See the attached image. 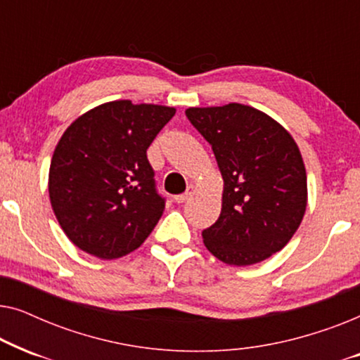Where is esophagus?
I'll return each instance as SVG.
<instances>
[{
	"mask_svg": "<svg viewBox=\"0 0 360 360\" xmlns=\"http://www.w3.org/2000/svg\"><path fill=\"white\" fill-rule=\"evenodd\" d=\"M195 193V186L193 185H190L188 186V188H186V191H185V193H181V195H176L175 196V203H185V201L186 200H190L191 198V195H193Z\"/></svg>",
	"mask_w": 360,
	"mask_h": 360,
	"instance_id": "1",
	"label": "esophagus"
}]
</instances>
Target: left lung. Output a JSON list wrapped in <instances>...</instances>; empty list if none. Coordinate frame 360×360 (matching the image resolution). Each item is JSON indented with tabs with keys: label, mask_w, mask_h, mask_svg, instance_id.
<instances>
[{
	"label": "left lung",
	"mask_w": 360,
	"mask_h": 360,
	"mask_svg": "<svg viewBox=\"0 0 360 360\" xmlns=\"http://www.w3.org/2000/svg\"><path fill=\"white\" fill-rule=\"evenodd\" d=\"M223 175L218 221L203 243L224 264L252 265L282 250L297 233L308 201L307 170L282 124L252 106L188 108Z\"/></svg>",
	"instance_id": "8db88e82"
}]
</instances>
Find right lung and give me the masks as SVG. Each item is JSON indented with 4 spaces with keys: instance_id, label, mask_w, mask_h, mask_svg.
<instances>
[{
    "instance_id": "add662e5",
    "label": "right lung",
    "mask_w": 360,
    "mask_h": 360,
    "mask_svg": "<svg viewBox=\"0 0 360 360\" xmlns=\"http://www.w3.org/2000/svg\"><path fill=\"white\" fill-rule=\"evenodd\" d=\"M175 108L110 101L77 117L53 150L49 196L78 249L111 260L147 239L165 210L147 149Z\"/></svg>"
}]
</instances>
